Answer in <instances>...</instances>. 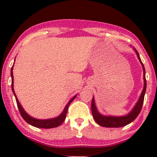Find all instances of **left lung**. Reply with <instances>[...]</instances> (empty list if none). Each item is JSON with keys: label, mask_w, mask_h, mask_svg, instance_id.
<instances>
[{"label": "left lung", "mask_w": 157, "mask_h": 157, "mask_svg": "<svg viewBox=\"0 0 157 157\" xmlns=\"http://www.w3.org/2000/svg\"><path fill=\"white\" fill-rule=\"evenodd\" d=\"M134 49L135 51L136 54H137V56L138 58L139 61H140V64H141L142 67H143L144 71V86L143 91H142L141 94H140V98H139L138 101H137V102L134 105L132 110L127 115H124V116H107V115H103L99 113V111L97 110V108H96V104H95L94 98L93 97L91 103L92 114H93V117L94 118V120L99 125L105 128L123 127V126H125L127 124H130L131 122H132L138 116L139 114H140V110H141L142 106H143L144 99V95L147 88V80L146 77H145L144 66L143 63H142L141 60H140V55H139L137 51L135 48Z\"/></svg>", "instance_id": "8db88e82"}]
</instances>
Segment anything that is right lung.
Returning a JSON list of instances; mask_svg holds the SVG:
<instances>
[{
    "instance_id": "add662e5",
    "label": "right lung",
    "mask_w": 157,
    "mask_h": 157,
    "mask_svg": "<svg viewBox=\"0 0 157 157\" xmlns=\"http://www.w3.org/2000/svg\"><path fill=\"white\" fill-rule=\"evenodd\" d=\"M13 65L12 68H11L10 71V74H11V78H12V83H11V87H12V90L14 96H15L16 98V101H17V106H18L19 111L20 112V115L21 116L23 117V119L28 123V124H31V125L34 126V127L36 128H56L58 127L59 125H61V124L63 123V121L65 120L66 115H67V109H68V106L70 105V104L71 103L73 100L76 98L77 95L74 96L71 100L69 101L68 103L66 105L65 108H64L63 112H61V115L59 116L56 117V118H50V119H36V118H33L30 115H28L26 112L24 111V109H23V107L21 106L20 103L19 102L18 99L17 98V96H16L15 93H14V90H13Z\"/></svg>"
}]
</instances>
